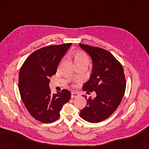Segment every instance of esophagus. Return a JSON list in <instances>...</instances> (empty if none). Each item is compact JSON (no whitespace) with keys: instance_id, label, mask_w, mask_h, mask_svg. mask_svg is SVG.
Returning <instances> with one entry per match:
<instances>
[{"instance_id":"34e87169","label":"esophagus","mask_w":149,"mask_h":149,"mask_svg":"<svg viewBox=\"0 0 149 149\" xmlns=\"http://www.w3.org/2000/svg\"><path fill=\"white\" fill-rule=\"evenodd\" d=\"M71 94H72V95H71L72 98H74L75 97H77V96H79L78 93H75V92H72Z\"/></svg>"}]
</instances>
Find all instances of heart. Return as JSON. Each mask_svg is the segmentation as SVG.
Returning a JSON list of instances; mask_svg holds the SVG:
<instances>
[{"label":"heart","instance_id":"obj_1","mask_svg":"<svg viewBox=\"0 0 149 149\" xmlns=\"http://www.w3.org/2000/svg\"><path fill=\"white\" fill-rule=\"evenodd\" d=\"M74 61L76 65L87 64L89 63V58L88 54L81 51H76L74 54Z\"/></svg>","mask_w":149,"mask_h":149}]
</instances>
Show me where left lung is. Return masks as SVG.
Returning <instances> with one entry per match:
<instances>
[{"mask_svg": "<svg viewBox=\"0 0 149 149\" xmlns=\"http://www.w3.org/2000/svg\"><path fill=\"white\" fill-rule=\"evenodd\" d=\"M79 46L93 61L92 74L82 89L96 94L95 98L84 96L87 105L81 110L80 116L89 123H100L109 118L121 102L126 89L125 75L122 65L108 51L82 44Z\"/></svg>", "mask_w": 149, "mask_h": 149, "instance_id": "left-lung-1", "label": "left lung"}]
</instances>
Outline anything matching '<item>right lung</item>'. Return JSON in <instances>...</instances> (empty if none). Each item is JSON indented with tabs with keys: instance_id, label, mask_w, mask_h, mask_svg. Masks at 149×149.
Returning <instances> with one entry per match:
<instances>
[{
	"instance_id": "add662e5",
	"label": "right lung",
	"mask_w": 149,
	"mask_h": 149,
	"mask_svg": "<svg viewBox=\"0 0 149 149\" xmlns=\"http://www.w3.org/2000/svg\"><path fill=\"white\" fill-rule=\"evenodd\" d=\"M72 45L67 43L44 47L34 51L20 68L18 88L28 112L42 123H51L60 116V111L70 99L71 93L63 89L51 93L49 77L56 74L61 58Z\"/></svg>"
}]
</instances>
